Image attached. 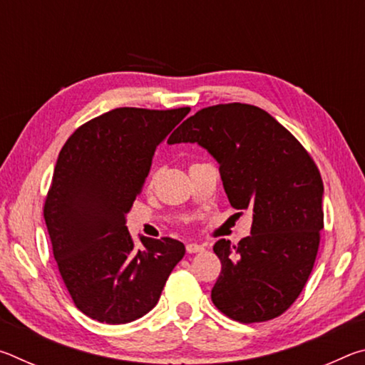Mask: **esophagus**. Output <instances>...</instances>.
I'll return each instance as SVG.
<instances>
[{"instance_id":"34e87169","label":"esophagus","mask_w":365,"mask_h":365,"mask_svg":"<svg viewBox=\"0 0 365 365\" xmlns=\"http://www.w3.org/2000/svg\"><path fill=\"white\" fill-rule=\"evenodd\" d=\"M187 251L188 252H202V251H205V246L197 245V243H188L187 245Z\"/></svg>"}]
</instances>
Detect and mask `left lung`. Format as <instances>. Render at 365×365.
I'll return each instance as SVG.
<instances>
[{"mask_svg":"<svg viewBox=\"0 0 365 365\" xmlns=\"http://www.w3.org/2000/svg\"><path fill=\"white\" fill-rule=\"evenodd\" d=\"M169 143V141H168ZM196 143L217 160L228 201L252 214L251 235L214 252L215 307L238 322L279 317L304 288L324 228V183L304 148L269 113L230 103L197 110L169 145Z\"/></svg>","mask_w":365,"mask_h":365,"instance_id":"1","label":"left lung"}]
</instances>
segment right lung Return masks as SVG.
<instances>
[{
    "mask_svg": "<svg viewBox=\"0 0 365 365\" xmlns=\"http://www.w3.org/2000/svg\"><path fill=\"white\" fill-rule=\"evenodd\" d=\"M190 108H115L77 128L61 150L45 220L61 277L76 306L103 324H128L158 304L185 256L174 238L140 237L125 215L150 174L153 156Z\"/></svg>",
    "mask_w": 365,
    "mask_h": 365,
    "instance_id": "right-lung-1",
    "label": "right lung"
}]
</instances>
